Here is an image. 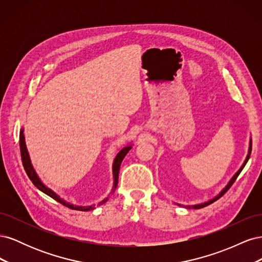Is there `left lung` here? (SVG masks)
<instances>
[{
	"mask_svg": "<svg viewBox=\"0 0 262 262\" xmlns=\"http://www.w3.org/2000/svg\"><path fill=\"white\" fill-rule=\"evenodd\" d=\"M250 153H251V139H250V141H249V148H248V154H247V156H246V160H245V162L243 163V165H242V167L237 170L236 172H235V175L231 178V180L228 181V184L225 186V188L224 189H222V191L216 195V196H214V198H212L211 200H209V201H205V202H203V203H199V204H194V205H184V207L186 208V209H201V208H204V207H207V205H209V204H211V203H213L214 201H216L219 198H221L222 195H223L227 190L231 188V186L234 184V181L236 180V178L238 177V175L241 173V171L243 170V168L245 167V165L247 164V162H248V160H249V156H250ZM178 205H180L181 207V204H178Z\"/></svg>",
	"mask_w": 262,
	"mask_h": 262,
	"instance_id": "left-lung-1",
	"label": "left lung"
}]
</instances>
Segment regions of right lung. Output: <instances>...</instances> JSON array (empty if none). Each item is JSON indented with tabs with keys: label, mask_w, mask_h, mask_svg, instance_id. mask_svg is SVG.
<instances>
[{
	"label": "right lung",
	"mask_w": 262,
	"mask_h": 262,
	"mask_svg": "<svg viewBox=\"0 0 262 262\" xmlns=\"http://www.w3.org/2000/svg\"><path fill=\"white\" fill-rule=\"evenodd\" d=\"M19 147H20V154H21V161H23V166L24 168H25V171L27 173V176L29 177V179L33 181V184L40 190V191H42L43 193H46L47 195L51 196L52 199H54L55 201L60 202L61 204L66 205V207L72 209V210H77V211H91V210H94L95 209V204L93 205H85V207H82V205H75V204H72L70 202H67L66 200H63L62 198H60V195H58L57 193H55L53 190H51L50 188L47 187L43 182L40 180V178H39V176L37 175V172L34 168L33 164H31V161H30V157H29V154H28V150H27V147H26V142H25V136H24V129L21 128L20 129V132H19ZM132 148V144H129V145H125L124 147H122L120 150H119L118 154L116 155L115 157V161H114V165H113V175H114V187H113V190L112 192L113 193L115 192V190L118 186V177H119V170H120V165L123 161L124 156L128 154L129 150ZM109 198L107 196L106 199H104L102 201H100L98 203V205L100 204H104L105 202L108 201Z\"/></svg>",
	"instance_id": "right-lung-1"
}]
</instances>
